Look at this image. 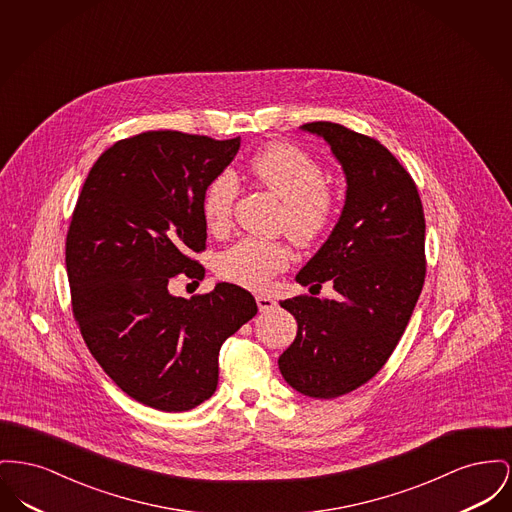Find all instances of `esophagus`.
Segmentation results:
<instances>
[{
	"mask_svg": "<svg viewBox=\"0 0 512 512\" xmlns=\"http://www.w3.org/2000/svg\"><path fill=\"white\" fill-rule=\"evenodd\" d=\"M255 300H257L259 311H272V309H276V301L272 300L271 296L261 294V296H257Z\"/></svg>",
	"mask_w": 512,
	"mask_h": 512,
	"instance_id": "esophagus-1",
	"label": "esophagus"
}]
</instances>
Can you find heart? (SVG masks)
I'll return each mask as SVG.
<instances>
[{"instance_id":"1","label":"heart","mask_w":512,"mask_h":512,"mask_svg":"<svg viewBox=\"0 0 512 512\" xmlns=\"http://www.w3.org/2000/svg\"><path fill=\"white\" fill-rule=\"evenodd\" d=\"M247 172L282 201L280 226L292 240L309 245L327 234L338 212V199L323 183V168L307 152L274 143L249 160ZM236 195L238 181L230 172H220L207 183L201 209L211 230L228 226ZM288 261L290 251L284 243L247 238L220 255L218 272L228 282L263 290L276 272L288 267Z\"/></svg>"}]
</instances>
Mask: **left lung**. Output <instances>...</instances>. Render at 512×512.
<instances>
[{
  "instance_id": "8db88e82",
  "label": "left lung",
  "mask_w": 512,
  "mask_h": 512,
  "mask_svg": "<svg viewBox=\"0 0 512 512\" xmlns=\"http://www.w3.org/2000/svg\"><path fill=\"white\" fill-rule=\"evenodd\" d=\"M300 129L331 147L346 199L329 240L296 282L321 288L331 280L338 296L280 301L298 334L278 367L301 394L336 398L367 383L406 331L425 278V218L416 183L379 141L331 121Z\"/></svg>"
}]
</instances>
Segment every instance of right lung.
<instances>
[{
	"label": "right lung",
	"mask_w": 512,
	"mask_h": 512,
	"mask_svg": "<svg viewBox=\"0 0 512 512\" xmlns=\"http://www.w3.org/2000/svg\"><path fill=\"white\" fill-rule=\"evenodd\" d=\"M238 151L240 137L180 131L118 141L94 162L71 218L65 265L81 334L121 391L162 412L211 398L220 346L257 313L236 284L191 300L168 290L181 272L205 276L189 257L207 241L203 191Z\"/></svg>",
	"instance_id": "obj_1"
}]
</instances>
